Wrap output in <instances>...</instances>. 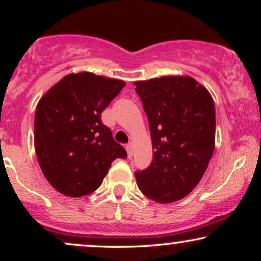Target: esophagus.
<instances>
[{"instance_id":"obj_1","label":"esophagus","mask_w":261,"mask_h":261,"mask_svg":"<svg viewBox=\"0 0 261 261\" xmlns=\"http://www.w3.org/2000/svg\"><path fill=\"white\" fill-rule=\"evenodd\" d=\"M126 151L128 158H132V156H133V145H132V142L126 146Z\"/></svg>"}]
</instances>
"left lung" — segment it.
<instances>
[{"label": "left lung", "instance_id": "left-lung-1", "mask_svg": "<svg viewBox=\"0 0 261 261\" xmlns=\"http://www.w3.org/2000/svg\"><path fill=\"white\" fill-rule=\"evenodd\" d=\"M149 123L153 159L135 172L142 194L158 203L188 196L201 180L215 148V107L210 92L190 76L138 81Z\"/></svg>", "mask_w": 261, "mask_h": 261}]
</instances>
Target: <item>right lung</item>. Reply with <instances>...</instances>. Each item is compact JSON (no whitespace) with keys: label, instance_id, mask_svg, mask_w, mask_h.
<instances>
[{"label":"right lung","instance_id":"1","mask_svg":"<svg viewBox=\"0 0 261 261\" xmlns=\"http://www.w3.org/2000/svg\"><path fill=\"white\" fill-rule=\"evenodd\" d=\"M126 85L92 72L69 73L38 102L34 147L39 165L60 194L82 197L97 190L122 146L101 121V114Z\"/></svg>","mask_w":261,"mask_h":261}]
</instances>
